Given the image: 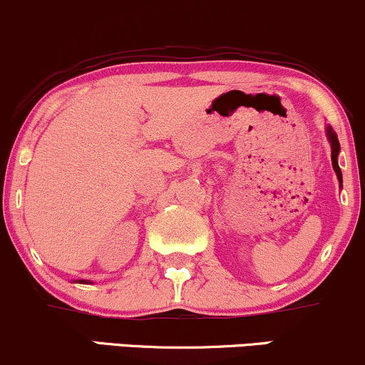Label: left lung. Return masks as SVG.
Wrapping results in <instances>:
<instances>
[{
	"mask_svg": "<svg viewBox=\"0 0 365 365\" xmlns=\"http://www.w3.org/2000/svg\"><path fill=\"white\" fill-rule=\"evenodd\" d=\"M325 133H327V138H328V142H330V147H331V165H334L336 179H339L340 187H341V182H344V181H341V170L339 168V154H340L339 137H336V133L334 132V128H331V127H327Z\"/></svg>",
	"mask_w": 365,
	"mask_h": 365,
	"instance_id": "obj_1",
	"label": "left lung"
}]
</instances>
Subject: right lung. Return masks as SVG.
<instances>
[{
    "label": "right lung",
    "mask_w": 365,
    "mask_h": 365,
    "mask_svg": "<svg viewBox=\"0 0 365 365\" xmlns=\"http://www.w3.org/2000/svg\"><path fill=\"white\" fill-rule=\"evenodd\" d=\"M79 282H81V284H93L91 281H84V279H79Z\"/></svg>",
    "instance_id": "add662e5"
}]
</instances>
